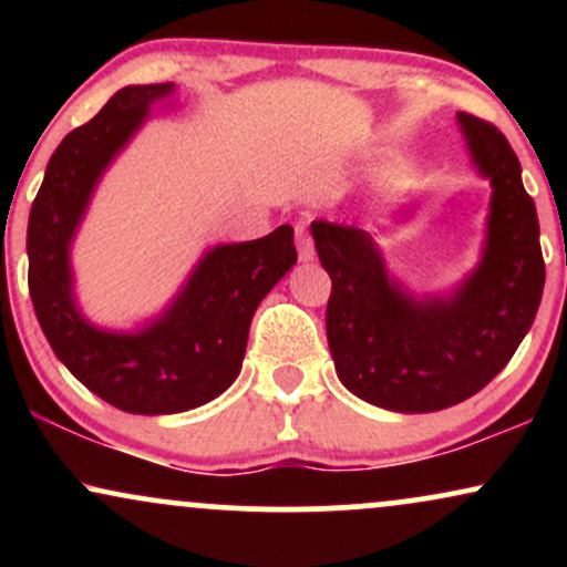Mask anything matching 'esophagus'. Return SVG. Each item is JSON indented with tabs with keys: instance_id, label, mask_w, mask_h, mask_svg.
Returning <instances> with one entry per match:
<instances>
[{
	"instance_id": "esophagus-1",
	"label": "esophagus",
	"mask_w": 567,
	"mask_h": 567,
	"mask_svg": "<svg viewBox=\"0 0 567 567\" xmlns=\"http://www.w3.org/2000/svg\"><path fill=\"white\" fill-rule=\"evenodd\" d=\"M296 245H298V261H303V264L315 261V256H317L315 243H311L309 231H306L303 224H296Z\"/></svg>"
}]
</instances>
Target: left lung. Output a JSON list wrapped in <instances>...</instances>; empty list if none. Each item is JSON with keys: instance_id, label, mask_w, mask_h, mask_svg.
Returning <instances> with one entry per match:
<instances>
[{"instance_id": "obj_1", "label": "left lung", "mask_w": 567, "mask_h": 567, "mask_svg": "<svg viewBox=\"0 0 567 567\" xmlns=\"http://www.w3.org/2000/svg\"><path fill=\"white\" fill-rule=\"evenodd\" d=\"M455 116L493 194L483 256L453 290L415 296L386 269L373 234L311 224L317 256L333 279L324 324L338 379L394 413H434L477 394L512 360L542 303L538 216L517 154L493 125Z\"/></svg>"}]
</instances>
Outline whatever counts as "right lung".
Segmentation results:
<instances>
[{
	"label": "right lung",
	"mask_w": 567,
	"mask_h": 567,
	"mask_svg": "<svg viewBox=\"0 0 567 567\" xmlns=\"http://www.w3.org/2000/svg\"><path fill=\"white\" fill-rule=\"evenodd\" d=\"M175 84L122 87L48 162L29 216V292L55 357L90 392L138 415L184 413L216 400L243 370L250 320L298 261L292 226L216 245L157 317L135 330L97 328L74 296L71 243L97 184Z\"/></svg>",
	"instance_id": "right-lung-1"
}]
</instances>
